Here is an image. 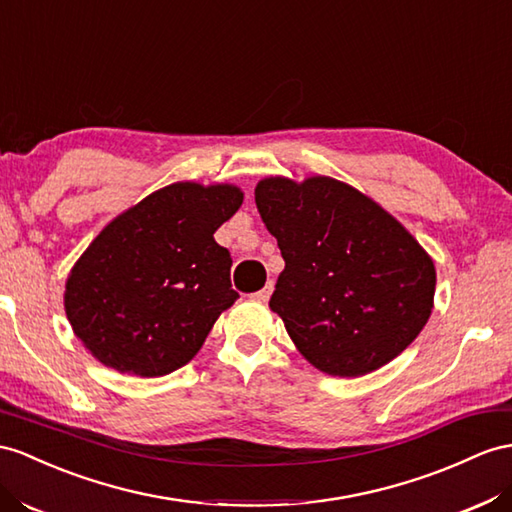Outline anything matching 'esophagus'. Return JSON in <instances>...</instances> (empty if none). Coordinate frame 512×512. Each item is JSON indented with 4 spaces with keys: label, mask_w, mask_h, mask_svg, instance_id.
<instances>
[{
    "label": "esophagus",
    "mask_w": 512,
    "mask_h": 512,
    "mask_svg": "<svg viewBox=\"0 0 512 512\" xmlns=\"http://www.w3.org/2000/svg\"><path fill=\"white\" fill-rule=\"evenodd\" d=\"M272 290H274V285H272V281H270V283H266V287H261L259 292H255L253 298H255V300H261V303H266V300H268L270 294H272Z\"/></svg>",
    "instance_id": "34e87169"
}]
</instances>
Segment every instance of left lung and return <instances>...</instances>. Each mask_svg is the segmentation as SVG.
<instances>
[{
    "instance_id": "1",
    "label": "left lung",
    "mask_w": 512,
    "mask_h": 512,
    "mask_svg": "<svg viewBox=\"0 0 512 512\" xmlns=\"http://www.w3.org/2000/svg\"><path fill=\"white\" fill-rule=\"evenodd\" d=\"M255 203L285 261L270 309L313 368L363 376L424 329L435 266L381 205L331 177L264 179Z\"/></svg>"
}]
</instances>
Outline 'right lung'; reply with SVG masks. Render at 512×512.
I'll list each match as a JSON object with an SVG mask.
<instances>
[{"instance_id":"1","label":"right lung","mask_w":512,"mask_h":512,"mask_svg":"<svg viewBox=\"0 0 512 512\" xmlns=\"http://www.w3.org/2000/svg\"><path fill=\"white\" fill-rule=\"evenodd\" d=\"M242 205L233 186L173 183L114 218L64 292L75 335L108 368L155 378L179 370L240 294L214 231Z\"/></svg>"}]
</instances>
